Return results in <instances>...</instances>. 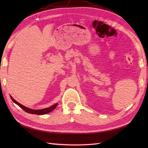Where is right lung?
Instances as JSON below:
<instances>
[{"label":"right lung","mask_w":148,"mask_h":148,"mask_svg":"<svg viewBox=\"0 0 148 148\" xmlns=\"http://www.w3.org/2000/svg\"><path fill=\"white\" fill-rule=\"evenodd\" d=\"M10 97H11V100L16 103V104H17L18 106H20V108L23 110H24L25 111L28 112V113H30V114H37V115L45 114H47V113H48L49 112L52 111L53 110L56 108V106H57V103H55V104L52 105L51 106H50L49 108H48L42 109H39V110H34V109H29V108H26V107L22 106L21 104H20V103H18V102L16 101V100L13 98H12L11 96H10Z\"/></svg>","instance_id":"right-lung-1"}]
</instances>
